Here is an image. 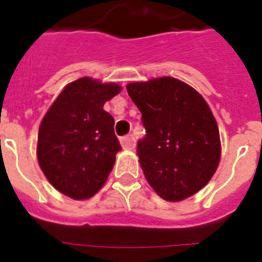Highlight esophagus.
I'll return each instance as SVG.
<instances>
[{
    "label": "esophagus",
    "instance_id": "1",
    "mask_svg": "<svg viewBox=\"0 0 262 262\" xmlns=\"http://www.w3.org/2000/svg\"><path fill=\"white\" fill-rule=\"evenodd\" d=\"M120 143H122V147L124 149H134L135 148V138L133 135H127L122 138L120 139Z\"/></svg>",
    "mask_w": 262,
    "mask_h": 262
}]
</instances>
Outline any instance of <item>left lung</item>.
I'll return each mask as SVG.
<instances>
[{
    "instance_id": "8db88e82",
    "label": "left lung",
    "mask_w": 262,
    "mask_h": 262,
    "mask_svg": "<svg viewBox=\"0 0 262 262\" xmlns=\"http://www.w3.org/2000/svg\"><path fill=\"white\" fill-rule=\"evenodd\" d=\"M145 136L138 156L148 184L163 200L189 198L211 180L221 160L216 120L203 97L173 77L131 82Z\"/></svg>"
}]
</instances>
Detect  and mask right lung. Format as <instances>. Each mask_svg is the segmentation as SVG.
Here are the masks:
<instances>
[{
    "instance_id": "add662e5",
    "label": "right lung",
    "mask_w": 262,
    "mask_h": 262,
    "mask_svg": "<svg viewBox=\"0 0 262 262\" xmlns=\"http://www.w3.org/2000/svg\"><path fill=\"white\" fill-rule=\"evenodd\" d=\"M122 88L82 77L64 88L41 120L36 156L56 190L72 200L92 198L105 185L122 149L114 118L103 105Z\"/></svg>"
}]
</instances>
